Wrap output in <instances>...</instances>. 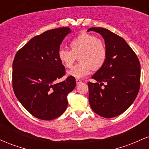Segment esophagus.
Listing matches in <instances>:
<instances>
[{
    "label": "esophagus",
    "instance_id": "obj_1",
    "mask_svg": "<svg viewBox=\"0 0 149 149\" xmlns=\"http://www.w3.org/2000/svg\"><path fill=\"white\" fill-rule=\"evenodd\" d=\"M76 84H77V85H79L80 83H82L81 80H79V79H76Z\"/></svg>",
    "mask_w": 149,
    "mask_h": 149
}]
</instances>
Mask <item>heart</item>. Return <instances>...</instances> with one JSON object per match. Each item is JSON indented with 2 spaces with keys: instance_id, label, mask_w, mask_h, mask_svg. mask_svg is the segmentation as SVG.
Returning <instances> with one entry per match:
<instances>
[{
  "instance_id": "heart-1",
  "label": "heart",
  "mask_w": 149,
  "mask_h": 149,
  "mask_svg": "<svg viewBox=\"0 0 149 149\" xmlns=\"http://www.w3.org/2000/svg\"><path fill=\"white\" fill-rule=\"evenodd\" d=\"M69 49L60 48L58 58L65 67L71 68L78 57L79 63L68 71V76L79 79L88 76L92 70L103 66L107 49L102 40L88 33H80L69 42Z\"/></svg>"
}]
</instances>
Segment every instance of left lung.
<instances>
[{"instance_id": "8db88e82", "label": "left lung", "mask_w": 149, "mask_h": 149, "mask_svg": "<svg viewBox=\"0 0 149 149\" xmlns=\"http://www.w3.org/2000/svg\"><path fill=\"white\" fill-rule=\"evenodd\" d=\"M102 35L107 49L105 63L88 83L89 102L94 112L104 118L123 113L134 102L140 88L141 69L137 56L122 37L107 29L93 27L88 31ZM105 83L104 88L101 86Z\"/></svg>"}]
</instances>
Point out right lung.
Returning a JSON list of instances; mask_svg holds the SVG:
<instances>
[{
  "label": "right lung",
  "instance_id": "obj_1",
  "mask_svg": "<svg viewBox=\"0 0 149 149\" xmlns=\"http://www.w3.org/2000/svg\"><path fill=\"white\" fill-rule=\"evenodd\" d=\"M68 27L45 31L33 37L15 54L13 63V88L22 105L36 118L50 120L60 116L68 105L67 95L76 87L75 78L65 75L58 58Z\"/></svg>",
  "mask_w": 149,
  "mask_h": 149
}]
</instances>
